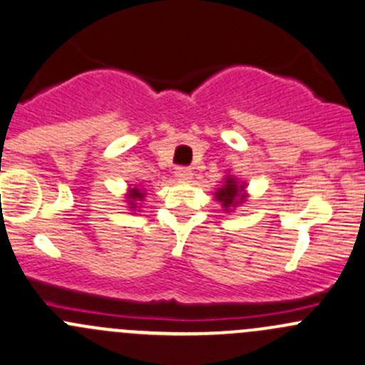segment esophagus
I'll use <instances>...</instances> for the list:
<instances>
[{
  "label": "esophagus",
  "mask_w": 365,
  "mask_h": 365,
  "mask_svg": "<svg viewBox=\"0 0 365 365\" xmlns=\"http://www.w3.org/2000/svg\"><path fill=\"white\" fill-rule=\"evenodd\" d=\"M175 178L179 181H187V179H191V170L187 167H178L175 168Z\"/></svg>",
  "instance_id": "1"
}]
</instances>
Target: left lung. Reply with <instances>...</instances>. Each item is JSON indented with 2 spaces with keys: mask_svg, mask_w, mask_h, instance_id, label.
<instances>
[{
  "mask_svg": "<svg viewBox=\"0 0 365 365\" xmlns=\"http://www.w3.org/2000/svg\"><path fill=\"white\" fill-rule=\"evenodd\" d=\"M243 191H245L243 184L240 186V184L234 181V178H227L225 184H223L215 195H216V200H220L223 207L229 209V207H236V205L243 200L245 197Z\"/></svg>",
  "mask_w": 365,
  "mask_h": 365,
  "instance_id": "obj_1",
  "label": "left lung"
}]
</instances>
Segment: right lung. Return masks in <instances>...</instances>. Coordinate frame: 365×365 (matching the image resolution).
<instances>
[{
  "label": "right lung",
  "mask_w": 365,
  "mask_h": 365,
  "mask_svg": "<svg viewBox=\"0 0 365 365\" xmlns=\"http://www.w3.org/2000/svg\"><path fill=\"white\" fill-rule=\"evenodd\" d=\"M136 200H143V191H140L138 187H133L131 193H129V204H131V207H136L135 202Z\"/></svg>",
  "instance_id": "obj_1"
}]
</instances>
